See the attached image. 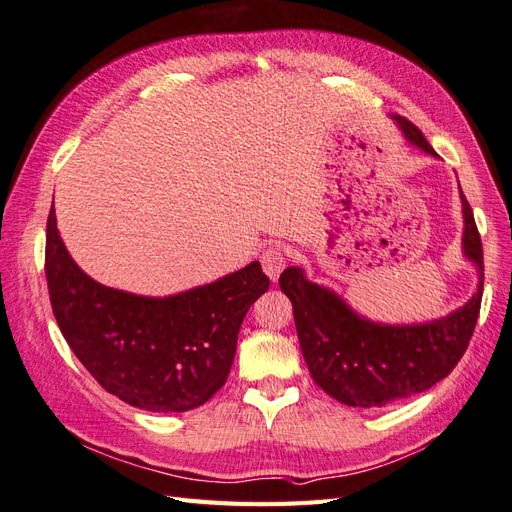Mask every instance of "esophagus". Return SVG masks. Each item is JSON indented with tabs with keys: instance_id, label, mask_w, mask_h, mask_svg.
<instances>
[{
	"instance_id": "1",
	"label": "esophagus",
	"mask_w": 512,
	"mask_h": 512,
	"mask_svg": "<svg viewBox=\"0 0 512 512\" xmlns=\"http://www.w3.org/2000/svg\"><path fill=\"white\" fill-rule=\"evenodd\" d=\"M260 262H262V269H265L267 277L271 282H275L277 277H280V273L284 271L286 267V252L282 250V247H267L265 252H262L260 256Z\"/></svg>"
}]
</instances>
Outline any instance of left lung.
I'll return each instance as SVG.
<instances>
[{"label": "left lung", "instance_id": "8db88e82", "mask_svg": "<svg viewBox=\"0 0 512 512\" xmlns=\"http://www.w3.org/2000/svg\"><path fill=\"white\" fill-rule=\"evenodd\" d=\"M391 117L410 145L438 158L414 123ZM461 211L463 256L476 267L478 286L466 305L442 318L414 324L374 322L354 312L335 290L309 282L303 269L288 267L280 275L303 359L324 393L352 408H382L423 393L451 374L470 344L483 299V245L463 192Z\"/></svg>", "mask_w": 512, "mask_h": 512}]
</instances>
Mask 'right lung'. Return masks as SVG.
Segmentation results:
<instances>
[{
    "mask_svg": "<svg viewBox=\"0 0 512 512\" xmlns=\"http://www.w3.org/2000/svg\"><path fill=\"white\" fill-rule=\"evenodd\" d=\"M46 284L68 346L102 389L149 412H188L218 393L252 303L269 288L260 262L170 297L108 288L76 265L46 222Z\"/></svg>",
    "mask_w": 512,
    "mask_h": 512,
    "instance_id": "obj_1",
    "label": "right lung"
}]
</instances>
